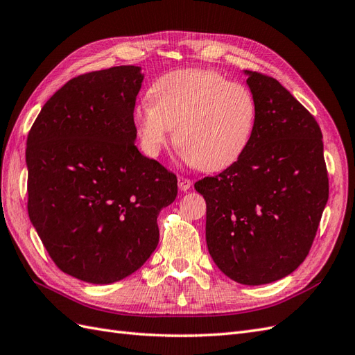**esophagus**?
Instances as JSON below:
<instances>
[{
  "instance_id": "esophagus-1",
  "label": "esophagus",
  "mask_w": 355,
  "mask_h": 355,
  "mask_svg": "<svg viewBox=\"0 0 355 355\" xmlns=\"http://www.w3.org/2000/svg\"><path fill=\"white\" fill-rule=\"evenodd\" d=\"M192 180L190 178H186V177H178V189L183 190V192H186V190H189L190 187H192Z\"/></svg>"
}]
</instances>
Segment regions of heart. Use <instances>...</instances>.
Segmentation results:
<instances>
[{"label":"heart","mask_w":355,"mask_h":355,"mask_svg":"<svg viewBox=\"0 0 355 355\" xmlns=\"http://www.w3.org/2000/svg\"><path fill=\"white\" fill-rule=\"evenodd\" d=\"M148 103L135 107L133 121L144 151L156 157L174 130L181 156L205 171L237 160L257 123L250 89L213 70L186 69L160 76Z\"/></svg>","instance_id":"obj_1"}]
</instances>
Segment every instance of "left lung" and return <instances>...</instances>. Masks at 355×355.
Segmentation results:
<instances>
[{
	"label": "left lung",
	"mask_w": 355,
	"mask_h": 355,
	"mask_svg": "<svg viewBox=\"0 0 355 355\" xmlns=\"http://www.w3.org/2000/svg\"><path fill=\"white\" fill-rule=\"evenodd\" d=\"M257 123L231 166L195 183L207 202L208 252L230 279L264 285L309 255L329 201L322 133L275 78L246 70Z\"/></svg>",
	"instance_id": "1"
}]
</instances>
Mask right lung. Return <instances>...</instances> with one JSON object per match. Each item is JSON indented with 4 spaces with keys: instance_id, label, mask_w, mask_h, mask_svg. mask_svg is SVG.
<instances>
[{
    "instance_id": "add662e5",
    "label": "right lung",
    "mask_w": 355,
    "mask_h": 355,
    "mask_svg": "<svg viewBox=\"0 0 355 355\" xmlns=\"http://www.w3.org/2000/svg\"><path fill=\"white\" fill-rule=\"evenodd\" d=\"M141 67L79 75L44 106L26 139L28 216L55 266L88 284L130 276L159 243L177 175L136 148Z\"/></svg>"
}]
</instances>
